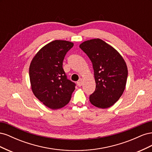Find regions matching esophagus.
I'll return each instance as SVG.
<instances>
[{
	"mask_svg": "<svg viewBox=\"0 0 152 152\" xmlns=\"http://www.w3.org/2000/svg\"><path fill=\"white\" fill-rule=\"evenodd\" d=\"M77 83L78 86L80 87L82 86V79H81V78H80V79H79V80L77 81Z\"/></svg>",
	"mask_w": 152,
	"mask_h": 152,
	"instance_id": "esophagus-1",
	"label": "esophagus"
}]
</instances>
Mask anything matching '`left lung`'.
I'll return each instance as SVG.
<instances>
[{
    "instance_id": "obj_1",
    "label": "left lung",
    "mask_w": 152,
    "mask_h": 152,
    "mask_svg": "<svg viewBox=\"0 0 152 152\" xmlns=\"http://www.w3.org/2000/svg\"><path fill=\"white\" fill-rule=\"evenodd\" d=\"M93 64L96 89L89 96L91 103L105 109L121 97L126 88L128 70L117 50L100 39L86 40L79 45Z\"/></svg>"
}]
</instances>
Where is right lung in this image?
Returning <instances> with one entry per match:
<instances>
[{"mask_svg": "<svg viewBox=\"0 0 152 152\" xmlns=\"http://www.w3.org/2000/svg\"><path fill=\"white\" fill-rule=\"evenodd\" d=\"M73 43L56 40L41 48L32 59L29 67L31 91L47 107L57 110L66 105L75 84L67 79L63 61Z\"/></svg>", "mask_w": 152, "mask_h": 152, "instance_id": "add662e5", "label": "right lung"}]
</instances>
